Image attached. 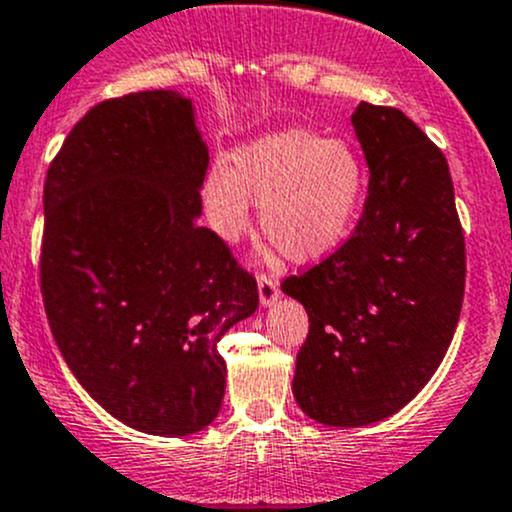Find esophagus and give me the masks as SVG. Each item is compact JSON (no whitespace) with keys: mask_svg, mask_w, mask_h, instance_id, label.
Returning a JSON list of instances; mask_svg holds the SVG:
<instances>
[{"mask_svg":"<svg viewBox=\"0 0 512 512\" xmlns=\"http://www.w3.org/2000/svg\"><path fill=\"white\" fill-rule=\"evenodd\" d=\"M257 292H260V304L272 306L274 301L279 299V284L274 277H267V274H260L257 279Z\"/></svg>","mask_w":512,"mask_h":512,"instance_id":"obj_1","label":"esophagus"}]
</instances>
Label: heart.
Listing matches in <instances>:
<instances>
[{
	"instance_id": "obj_1",
	"label": "heart",
	"mask_w": 512,
	"mask_h": 512,
	"mask_svg": "<svg viewBox=\"0 0 512 512\" xmlns=\"http://www.w3.org/2000/svg\"><path fill=\"white\" fill-rule=\"evenodd\" d=\"M363 196V164L346 139L289 127L260 134L203 184L213 233L235 242L260 201V230L287 260L319 262L348 238Z\"/></svg>"
}]
</instances>
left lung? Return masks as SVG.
Masks as SVG:
<instances>
[{
    "label": "left lung",
    "instance_id": "obj_1",
    "mask_svg": "<svg viewBox=\"0 0 512 512\" xmlns=\"http://www.w3.org/2000/svg\"><path fill=\"white\" fill-rule=\"evenodd\" d=\"M355 137L370 169L355 233L309 272L284 279L309 336L292 392L326 427H365L429 383L459 324L466 247L441 149L405 112L360 102Z\"/></svg>",
    "mask_w": 512,
    "mask_h": 512
}]
</instances>
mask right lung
I'll return each instance as SVG.
<instances>
[{
    "mask_svg": "<svg viewBox=\"0 0 512 512\" xmlns=\"http://www.w3.org/2000/svg\"><path fill=\"white\" fill-rule=\"evenodd\" d=\"M208 147L193 102L144 90L95 105L43 186L41 292L56 346L127 427L188 437L218 417V341L257 282L201 228Z\"/></svg>",
    "mask_w": 512,
    "mask_h": 512,
    "instance_id": "obj_1",
    "label": "right lung"
}]
</instances>
